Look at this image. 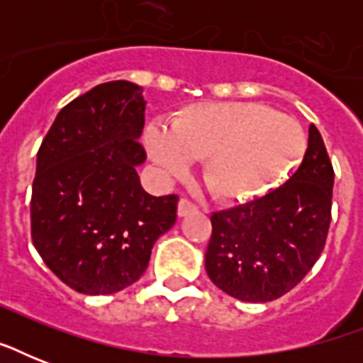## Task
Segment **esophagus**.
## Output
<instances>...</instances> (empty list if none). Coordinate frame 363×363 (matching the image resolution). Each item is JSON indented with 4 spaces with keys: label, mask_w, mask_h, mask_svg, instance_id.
I'll use <instances>...</instances> for the list:
<instances>
[{
    "label": "esophagus",
    "mask_w": 363,
    "mask_h": 363,
    "mask_svg": "<svg viewBox=\"0 0 363 363\" xmlns=\"http://www.w3.org/2000/svg\"><path fill=\"white\" fill-rule=\"evenodd\" d=\"M196 211H198L196 205L190 203L188 199H181V201H179V207H177V215L188 216V215H192V213H196Z\"/></svg>",
    "instance_id": "esophagus-1"
}]
</instances>
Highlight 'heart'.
<instances>
[{"mask_svg":"<svg viewBox=\"0 0 363 363\" xmlns=\"http://www.w3.org/2000/svg\"><path fill=\"white\" fill-rule=\"evenodd\" d=\"M148 156L165 177L201 162V181L218 201H252L301 162L307 137L296 118L250 101H207L173 115L169 130H145Z\"/></svg>","mask_w":363,"mask_h":363,"instance_id":"heart-1","label":"heart"}]
</instances>
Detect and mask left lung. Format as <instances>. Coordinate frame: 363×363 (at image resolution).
<instances>
[{
	"label": "left lung",
	"instance_id": "1",
	"mask_svg": "<svg viewBox=\"0 0 363 363\" xmlns=\"http://www.w3.org/2000/svg\"><path fill=\"white\" fill-rule=\"evenodd\" d=\"M333 167L316 125L298 171L250 203L213 213L205 271L222 292L265 303L290 292L316 264L332 220Z\"/></svg>",
	"mask_w": 363,
	"mask_h": 363
}]
</instances>
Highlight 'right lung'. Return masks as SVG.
<instances>
[{"label": "right lung", "mask_w": 363, "mask_h": 363, "mask_svg": "<svg viewBox=\"0 0 363 363\" xmlns=\"http://www.w3.org/2000/svg\"><path fill=\"white\" fill-rule=\"evenodd\" d=\"M143 88L104 82L60 111L37 152L31 239L48 269L88 296L115 294L145 273L177 220V196L143 190L137 167Z\"/></svg>", "instance_id": "1"}]
</instances>
